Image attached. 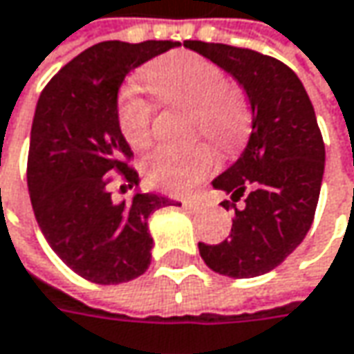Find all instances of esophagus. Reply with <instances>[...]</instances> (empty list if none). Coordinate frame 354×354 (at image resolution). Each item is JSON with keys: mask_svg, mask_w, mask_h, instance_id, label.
Returning <instances> with one entry per match:
<instances>
[{"mask_svg": "<svg viewBox=\"0 0 354 354\" xmlns=\"http://www.w3.org/2000/svg\"><path fill=\"white\" fill-rule=\"evenodd\" d=\"M183 205H185V207H189V209H195V207H201V205H203V201H201V199H185V201H183Z\"/></svg>", "mask_w": 354, "mask_h": 354, "instance_id": "esophagus-1", "label": "esophagus"}]
</instances>
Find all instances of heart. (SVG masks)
<instances>
[{"mask_svg":"<svg viewBox=\"0 0 354 354\" xmlns=\"http://www.w3.org/2000/svg\"><path fill=\"white\" fill-rule=\"evenodd\" d=\"M151 91L167 105H183L193 111L197 131L221 147H233L247 127L245 103L229 87L227 73L217 63L191 51H175L155 62L145 71ZM151 103L135 87H125L117 103V123L125 141L147 147L151 141ZM215 167L209 145H159L143 161V173L153 187L167 193H185Z\"/></svg>","mask_w":354,"mask_h":354,"instance_id":"heart-1","label":"heart"}]
</instances>
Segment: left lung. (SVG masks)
Returning <instances> with one entry per match:
<instances>
[{
	"label": "left lung",
	"mask_w": 354,
	"mask_h": 354,
	"mask_svg": "<svg viewBox=\"0 0 354 354\" xmlns=\"http://www.w3.org/2000/svg\"><path fill=\"white\" fill-rule=\"evenodd\" d=\"M183 45L233 75L251 103L247 147L213 179L231 195L221 203L233 209L231 235L199 243L201 259L233 279L269 273L301 245L319 203L325 143L313 103L297 73L274 57L225 44Z\"/></svg>",
	"instance_id": "obj_1"
}]
</instances>
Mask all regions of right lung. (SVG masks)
Returning a JSON list of instances; mask_svg holds the SVG:
<instances>
[{"label":"right lung","mask_w":354,"mask_h":354,"mask_svg":"<svg viewBox=\"0 0 354 354\" xmlns=\"http://www.w3.org/2000/svg\"><path fill=\"white\" fill-rule=\"evenodd\" d=\"M179 45L101 41L62 67L37 101L27 157L33 213L55 255L91 283H127L149 269L151 213L173 201L141 191L111 197V171L129 189L139 185L117 95L129 71Z\"/></svg>","instance_id":"obj_1"}]
</instances>
